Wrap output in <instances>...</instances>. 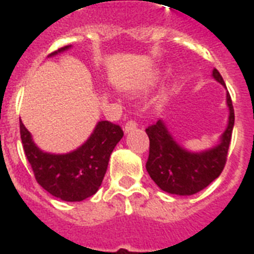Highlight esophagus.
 <instances>
[{"mask_svg": "<svg viewBox=\"0 0 254 254\" xmlns=\"http://www.w3.org/2000/svg\"><path fill=\"white\" fill-rule=\"evenodd\" d=\"M135 127H137V123H135L134 120H129V121L125 124V127H124V130H125V133H129V131L134 130Z\"/></svg>", "mask_w": 254, "mask_h": 254, "instance_id": "34e87169", "label": "esophagus"}]
</instances>
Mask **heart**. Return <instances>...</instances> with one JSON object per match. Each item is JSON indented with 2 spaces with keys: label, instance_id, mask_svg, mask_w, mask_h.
<instances>
[{
  "label": "heart",
  "instance_id": "b5f03b06",
  "mask_svg": "<svg viewBox=\"0 0 254 254\" xmlns=\"http://www.w3.org/2000/svg\"><path fill=\"white\" fill-rule=\"evenodd\" d=\"M155 80H157V75H150V76H147L146 79H145V80H143L142 83L138 85V88H141V89H142V88L149 87V85L153 84Z\"/></svg>",
  "mask_w": 254,
  "mask_h": 254
}]
</instances>
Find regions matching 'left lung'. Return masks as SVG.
Masks as SVG:
<instances>
[{"label":"left lung","mask_w":254,"mask_h":254,"mask_svg":"<svg viewBox=\"0 0 254 254\" xmlns=\"http://www.w3.org/2000/svg\"><path fill=\"white\" fill-rule=\"evenodd\" d=\"M212 76L225 85L216 68L212 71ZM227 105L229 108L228 127L221 135L220 143L201 153H190L177 143L162 120L147 127L150 147L146 170L159 189L175 195H193L220 175L227 162L235 125V112L229 93H227Z\"/></svg>","instance_id":"1"}]
</instances>
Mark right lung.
I'll list each match as a JSON object with an SVG mask.
<instances>
[{
  "label": "right lung",
  "instance_id": "obj_1",
  "mask_svg": "<svg viewBox=\"0 0 254 254\" xmlns=\"http://www.w3.org/2000/svg\"><path fill=\"white\" fill-rule=\"evenodd\" d=\"M69 47H62L50 57ZM19 131L26 158L37 182L53 196L64 201H81L96 193L107 173L112 151L124 135L120 125L99 121L91 137L76 150L51 154L37 147L22 121Z\"/></svg>",
  "mask_w": 254,
  "mask_h": 254
}]
</instances>
